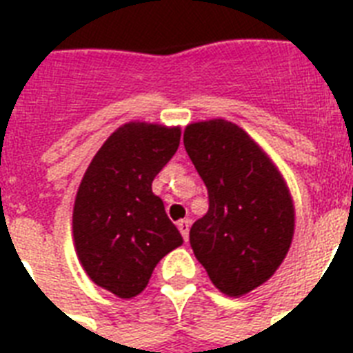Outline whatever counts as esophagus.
Returning <instances> with one entry per match:
<instances>
[{"mask_svg":"<svg viewBox=\"0 0 353 353\" xmlns=\"http://www.w3.org/2000/svg\"><path fill=\"white\" fill-rule=\"evenodd\" d=\"M177 229H179V232H181L183 238H185V241H187L188 240V231H190V220L177 221Z\"/></svg>","mask_w":353,"mask_h":353,"instance_id":"1","label":"esophagus"}]
</instances>
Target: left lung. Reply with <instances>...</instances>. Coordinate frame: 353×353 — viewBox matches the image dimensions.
Returning a JSON list of instances; mask_svg holds the SVG:
<instances>
[{
	"mask_svg": "<svg viewBox=\"0 0 353 353\" xmlns=\"http://www.w3.org/2000/svg\"><path fill=\"white\" fill-rule=\"evenodd\" d=\"M183 143L209 190V210L190 229L194 254L221 293L245 295L268 282L290 251V188L271 157L234 122H192Z\"/></svg>",
	"mask_w": 353,
	"mask_h": 353,
	"instance_id": "left-lung-1",
	"label": "left lung"
}]
</instances>
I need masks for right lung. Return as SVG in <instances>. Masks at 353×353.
<instances>
[{
  "label": "right lung",
  "mask_w": 353,
  "mask_h": 353,
  "mask_svg": "<svg viewBox=\"0 0 353 353\" xmlns=\"http://www.w3.org/2000/svg\"><path fill=\"white\" fill-rule=\"evenodd\" d=\"M179 126L132 121L91 159L73 207L74 249L97 285L119 299L137 296L155 265L183 243L154 177L177 152Z\"/></svg>",
  "instance_id": "right-lung-1"
}]
</instances>
